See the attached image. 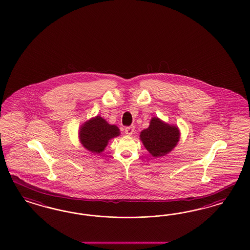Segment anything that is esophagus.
Listing matches in <instances>:
<instances>
[{
	"instance_id": "34e87169",
	"label": "esophagus",
	"mask_w": 250,
	"mask_h": 250,
	"mask_svg": "<svg viewBox=\"0 0 250 250\" xmlns=\"http://www.w3.org/2000/svg\"><path fill=\"white\" fill-rule=\"evenodd\" d=\"M134 131V126H129V127H126L125 128V133L127 135H131Z\"/></svg>"
}]
</instances>
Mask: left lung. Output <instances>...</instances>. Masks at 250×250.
<instances>
[{
	"label": "left lung",
	"mask_w": 250,
	"mask_h": 250,
	"mask_svg": "<svg viewBox=\"0 0 250 250\" xmlns=\"http://www.w3.org/2000/svg\"><path fill=\"white\" fill-rule=\"evenodd\" d=\"M141 140L154 157L164 156L177 145L179 130L176 126H170L157 118H153L150 126L141 132Z\"/></svg>",
	"instance_id": "8db88e82"
}]
</instances>
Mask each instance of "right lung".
<instances>
[{"mask_svg": "<svg viewBox=\"0 0 250 250\" xmlns=\"http://www.w3.org/2000/svg\"><path fill=\"white\" fill-rule=\"evenodd\" d=\"M119 135V128L108 124L99 116L85 122L80 129L82 145L93 153H99L104 151L107 142Z\"/></svg>", "mask_w": 250, "mask_h": 250, "instance_id": "1", "label": "right lung"}]
</instances>
